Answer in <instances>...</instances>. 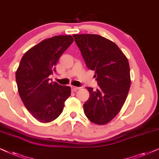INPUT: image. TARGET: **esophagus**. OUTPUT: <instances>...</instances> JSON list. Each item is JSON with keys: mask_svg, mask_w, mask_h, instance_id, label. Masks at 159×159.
<instances>
[{"mask_svg": "<svg viewBox=\"0 0 159 159\" xmlns=\"http://www.w3.org/2000/svg\"><path fill=\"white\" fill-rule=\"evenodd\" d=\"M79 87H77V86H71V89L73 92H76V91L79 89Z\"/></svg>", "mask_w": 159, "mask_h": 159, "instance_id": "1", "label": "esophagus"}]
</instances>
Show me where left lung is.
I'll list each match as a JSON object with an SVG mask.
<instances>
[{"label":"left lung","mask_w":159,"mask_h":159,"mask_svg":"<svg viewBox=\"0 0 159 159\" xmlns=\"http://www.w3.org/2000/svg\"><path fill=\"white\" fill-rule=\"evenodd\" d=\"M89 70L95 71L99 87H87L89 98L84 104L89 120L99 125L111 121L119 113L131 85L126 57L113 41L94 34L73 35Z\"/></svg>","instance_id":"8db88e82"}]
</instances>
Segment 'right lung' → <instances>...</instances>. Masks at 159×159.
Wrapping results in <instances>:
<instances>
[{
	"label": "right lung",
	"mask_w": 159,
	"mask_h": 159,
	"mask_svg": "<svg viewBox=\"0 0 159 159\" xmlns=\"http://www.w3.org/2000/svg\"><path fill=\"white\" fill-rule=\"evenodd\" d=\"M73 41L71 35L45 39L30 48L20 61L16 72L19 94L27 111L40 122L56 119L70 96V86L51 82L48 76Z\"/></svg>",
	"instance_id": "right-lung-1"
}]
</instances>
